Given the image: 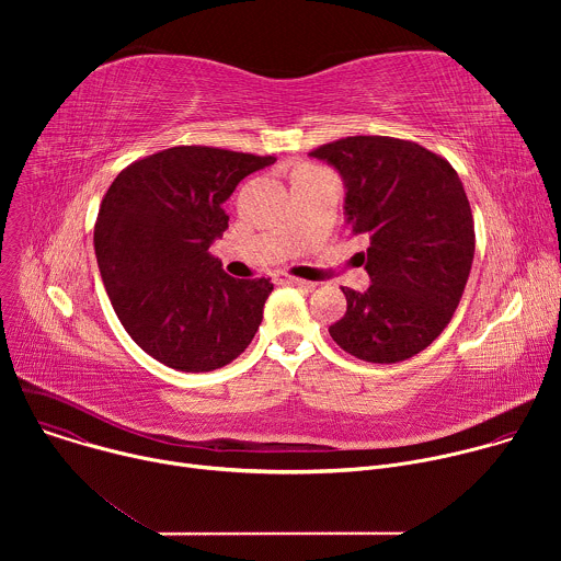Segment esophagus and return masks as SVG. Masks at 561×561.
<instances>
[{"label": "esophagus", "instance_id": "esophagus-1", "mask_svg": "<svg viewBox=\"0 0 561 561\" xmlns=\"http://www.w3.org/2000/svg\"><path fill=\"white\" fill-rule=\"evenodd\" d=\"M275 279L279 282V284H288V286H295V288H299V290H312L314 288V284L312 282H306V279H297V277H288V275H275Z\"/></svg>", "mask_w": 561, "mask_h": 561}]
</instances>
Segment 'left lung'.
<instances>
[{
    "label": "left lung",
    "mask_w": 561,
    "mask_h": 561,
    "mask_svg": "<svg viewBox=\"0 0 561 561\" xmlns=\"http://www.w3.org/2000/svg\"><path fill=\"white\" fill-rule=\"evenodd\" d=\"M308 154L340 173L346 224L370 244L357 255L370 286H342L348 306L329 329L333 342L370 364L422 353L448 327L472 266V213L459 175L424 146L379 135Z\"/></svg>",
    "instance_id": "8db88e82"
}]
</instances>
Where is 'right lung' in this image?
<instances>
[{
	"instance_id": "obj_1",
	"label": "right lung",
	"mask_w": 561,
	"mask_h": 561,
	"mask_svg": "<svg viewBox=\"0 0 561 561\" xmlns=\"http://www.w3.org/2000/svg\"><path fill=\"white\" fill-rule=\"evenodd\" d=\"M275 157L175 146L124 169L102 199L95 255L122 327L152 359L184 373L230 364L253 342L271 279H234L208 249L224 202Z\"/></svg>"
}]
</instances>
